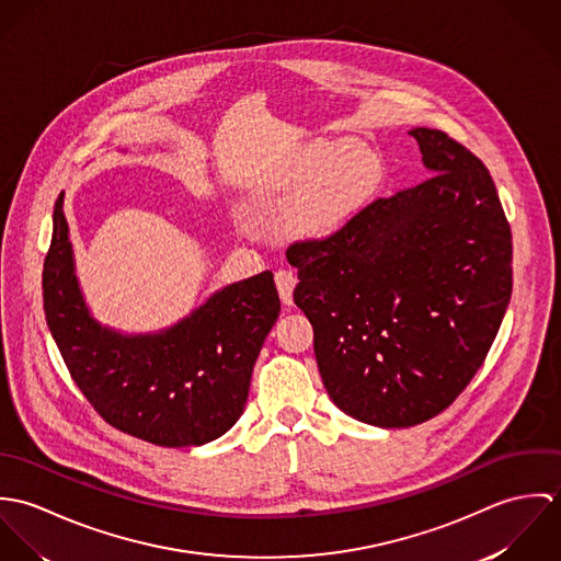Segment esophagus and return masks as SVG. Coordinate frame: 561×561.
Returning <instances> with one entry per match:
<instances>
[{"instance_id":"34e87169","label":"esophagus","mask_w":561,"mask_h":561,"mask_svg":"<svg viewBox=\"0 0 561 561\" xmlns=\"http://www.w3.org/2000/svg\"><path fill=\"white\" fill-rule=\"evenodd\" d=\"M296 274L289 272V270H280L276 272V287H278V294H280V300L283 305L291 307L294 305V289H296Z\"/></svg>"}]
</instances>
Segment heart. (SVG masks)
Returning <instances> with one entry per match:
<instances>
[{
	"label": "heart",
	"instance_id": "heart-1",
	"mask_svg": "<svg viewBox=\"0 0 561 561\" xmlns=\"http://www.w3.org/2000/svg\"><path fill=\"white\" fill-rule=\"evenodd\" d=\"M382 179V160L358 140L318 138L298 147L276 170L265 192L289 203L280 229L289 240L336 236L371 198Z\"/></svg>",
	"mask_w": 561,
	"mask_h": 561
}]
</instances>
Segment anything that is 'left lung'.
Returning <instances> with one entry per match:
<instances>
[{
  "instance_id": "1",
  "label": "left lung",
  "mask_w": 561,
  "mask_h": 561,
  "mask_svg": "<svg viewBox=\"0 0 561 561\" xmlns=\"http://www.w3.org/2000/svg\"><path fill=\"white\" fill-rule=\"evenodd\" d=\"M408 134L427 181L287 250L321 382L376 427L423 423L456 400L512 296V233L485 165L438 129Z\"/></svg>"
}]
</instances>
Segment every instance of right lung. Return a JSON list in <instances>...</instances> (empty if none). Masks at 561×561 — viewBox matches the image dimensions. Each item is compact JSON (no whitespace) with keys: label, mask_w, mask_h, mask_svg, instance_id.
<instances>
[{"label":"right lung","mask_w":561,"mask_h":561,"mask_svg":"<svg viewBox=\"0 0 561 561\" xmlns=\"http://www.w3.org/2000/svg\"><path fill=\"white\" fill-rule=\"evenodd\" d=\"M43 302L85 400L116 430L160 447H201L238 423L254 360L280 313L274 274L265 270L214 291L185 318L153 332L101 323L81 291L62 194Z\"/></svg>","instance_id":"1"}]
</instances>
